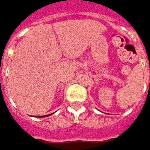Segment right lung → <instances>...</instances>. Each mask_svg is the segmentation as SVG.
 <instances>
[{"label":"right lung","instance_id":"add662e5","mask_svg":"<svg viewBox=\"0 0 150 150\" xmlns=\"http://www.w3.org/2000/svg\"><path fill=\"white\" fill-rule=\"evenodd\" d=\"M45 116V115H44ZM38 117H43V116H38Z\"/></svg>","mask_w":150,"mask_h":150}]
</instances>
